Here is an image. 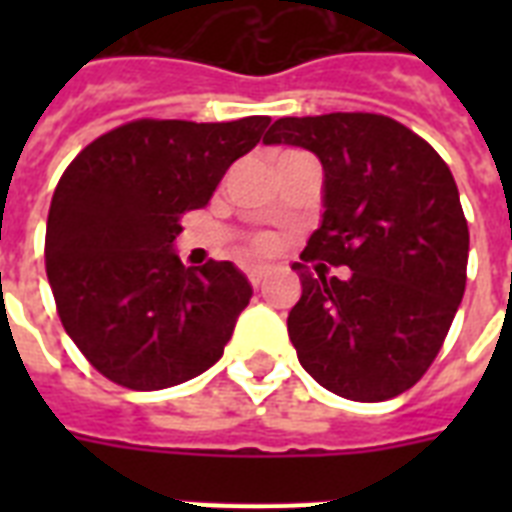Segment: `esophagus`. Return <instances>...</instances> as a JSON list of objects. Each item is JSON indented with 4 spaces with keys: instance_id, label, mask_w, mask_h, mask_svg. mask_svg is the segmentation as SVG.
Returning <instances> with one entry per match:
<instances>
[{
    "instance_id": "34e87169",
    "label": "esophagus",
    "mask_w": 512,
    "mask_h": 512,
    "mask_svg": "<svg viewBox=\"0 0 512 512\" xmlns=\"http://www.w3.org/2000/svg\"><path fill=\"white\" fill-rule=\"evenodd\" d=\"M247 276L249 281H252V287H260L265 281V276H268V271H265V268H249Z\"/></svg>"
}]
</instances>
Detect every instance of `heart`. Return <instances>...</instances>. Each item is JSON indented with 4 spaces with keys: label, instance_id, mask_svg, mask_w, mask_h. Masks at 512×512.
<instances>
[{
    "label": "heart",
    "instance_id": "b5f03b06",
    "mask_svg": "<svg viewBox=\"0 0 512 512\" xmlns=\"http://www.w3.org/2000/svg\"><path fill=\"white\" fill-rule=\"evenodd\" d=\"M268 249H271V239H265V236L255 239V252H268Z\"/></svg>",
    "mask_w": 512,
    "mask_h": 512
}]
</instances>
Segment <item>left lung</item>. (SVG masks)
<instances>
[{"label": "left lung", "mask_w": 512, "mask_h": 512, "mask_svg": "<svg viewBox=\"0 0 512 512\" xmlns=\"http://www.w3.org/2000/svg\"><path fill=\"white\" fill-rule=\"evenodd\" d=\"M265 146H297L324 167L321 225L295 263L303 295L287 329L313 380L350 401H388L428 372L465 295L470 233L446 162L380 114L276 119Z\"/></svg>", "instance_id": "left-lung-1"}]
</instances>
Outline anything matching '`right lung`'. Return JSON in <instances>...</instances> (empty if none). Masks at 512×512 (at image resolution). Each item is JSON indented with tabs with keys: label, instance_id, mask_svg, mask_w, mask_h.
Returning a JSON list of instances; mask_svg holds the SVG:
<instances>
[{
	"label": "right lung",
	"instance_id": "1",
	"mask_svg": "<svg viewBox=\"0 0 512 512\" xmlns=\"http://www.w3.org/2000/svg\"><path fill=\"white\" fill-rule=\"evenodd\" d=\"M268 122L140 119L92 140L60 177L47 279L68 337L116 385L172 388L223 356L252 284L233 263L185 268L175 239Z\"/></svg>",
	"mask_w": 512,
	"mask_h": 512
}]
</instances>
